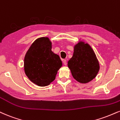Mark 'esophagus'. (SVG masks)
<instances>
[{"instance_id":"esophagus-1","label":"esophagus","mask_w":120,"mask_h":120,"mask_svg":"<svg viewBox=\"0 0 120 120\" xmlns=\"http://www.w3.org/2000/svg\"><path fill=\"white\" fill-rule=\"evenodd\" d=\"M63 63H64V64L65 65H66V64H67L66 60H65V59H64V60H63Z\"/></svg>"}]
</instances>
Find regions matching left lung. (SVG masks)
Listing matches in <instances>:
<instances>
[{
    "label": "left lung",
    "mask_w": 120,
    "mask_h": 120,
    "mask_svg": "<svg viewBox=\"0 0 120 120\" xmlns=\"http://www.w3.org/2000/svg\"><path fill=\"white\" fill-rule=\"evenodd\" d=\"M68 66L77 82L86 84L96 78L99 70V64L96 54L88 43L82 41L74 46L73 56Z\"/></svg>",
    "instance_id": "8db88e82"
}]
</instances>
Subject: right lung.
I'll list each match as a JSON object with an SVG mask.
<instances>
[{
    "mask_svg": "<svg viewBox=\"0 0 120 120\" xmlns=\"http://www.w3.org/2000/svg\"><path fill=\"white\" fill-rule=\"evenodd\" d=\"M52 43L47 37L36 39L27 51L24 70L28 79L35 84L45 86L55 79L63 65L58 55L51 51Z\"/></svg>",
    "mask_w": 120,
    "mask_h": 120,
    "instance_id": "1",
    "label": "right lung"
}]
</instances>
